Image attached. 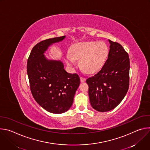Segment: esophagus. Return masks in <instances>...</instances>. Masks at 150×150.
Here are the masks:
<instances>
[{
	"instance_id": "34e87169",
	"label": "esophagus",
	"mask_w": 150,
	"mask_h": 150,
	"mask_svg": "<svg viewBox=\"0 0 150 150\" xmlns=\"http://www.w3.org/2000/svg\"><path fill=\"white\" fill-rule=\"evenodd\" d=\"M80 80H81V82H83L85 81V78H83V77H80Z\"/></svg>"
}]
</instances>
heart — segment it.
<instances>
[{
  "mask_svg": "<svg viewBox=\"0 0 150 150\" xmlns=\"http://www.w3.org/2000/svg\"><path fill=\"white\" fill-rule=\"evenodd\" d=\"M109 48L104 42L97 41L82 42L75 44L66 55V62L74 66L76 60H79L81 69L88 74L99 71L107 60Z\"/></svg>",
  "mask_w": 150,
  "mask_h": 150,
  "instance_id": "1",
  "label": "heart"
}]
</instances>
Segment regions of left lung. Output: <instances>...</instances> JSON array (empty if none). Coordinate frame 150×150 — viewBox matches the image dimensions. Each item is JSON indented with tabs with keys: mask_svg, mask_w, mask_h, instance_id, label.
<instances>
[{
	"mask_svg": "<svg viewBox=\"0 0 150 150\" xmlns=\"http://www.w3.org/2000/svg\"><path fill=\"white\" fill-rule=\"evenodd\" d=\"M109 41L110 50L104 65L94 76L86 80L91 105L100 112L110 111L117 106L129 85L128 53L118 42Z\"/></svg>",
	"mask_w": 150,
	"mask_h": 150,
	"instance_id": "left-lung-1",
	"label": "left lung"
}]
</instances>
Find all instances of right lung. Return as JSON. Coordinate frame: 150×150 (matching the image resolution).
Segmentation results:
<instances>
[{"label": "right lung", "mask_w": 150, "mask_h": 150, "mask_svg": "<svg viewBox=\"0 0 150 150\" xmlns=\"http://www.w3.org/2000/svg\"><path fill=\"white\" fill-rule=\"evenodd\" d=\"M65 38L62 36L39 42L27 60V72L34 98L46 110L56 114L71 108L80 83L78 74L68 73L61 61L48 60L43 54L51 45Z\"/></svg>", "instance_id": "right-lung-1"}]
</instances>
